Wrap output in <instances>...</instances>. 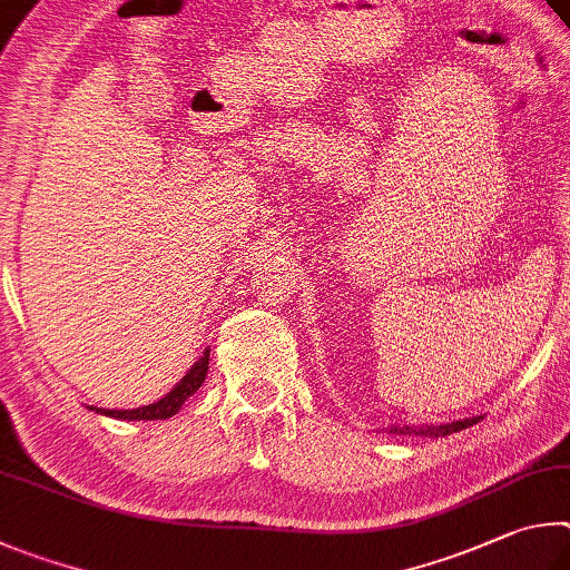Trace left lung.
Segmentation results:
<instances>
[{
	"label": "left lung",
	"mask_w": 570,
	"mask_h": 570,
	"mask_svg": "<svg viewBox=\"0 0 570 570\" xmlns=\"http://www.w3.org/2000/svg\"><path fill=\"white\" fill-rule=\"evenodd\" d=\"M481 421V415L475 417H463V421H453V423H443V425H391V433L395 435H428V438H445L458 431H465V428L475 425Z\"/></svg>",
	"instance_id": "obj_1"
}]
</instances>
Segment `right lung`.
I'll return each mask as SVG.
<instances>
[{
	"label": "right lung",
	"instance_id": "right-lung-1",
	"mask_svg": "<svg viewBox=\"0 0 570 570\" xmlns=\"http://www.w3.org/2000/svg\"><path fill=\"white\" fill-rule=\"evenodd\" d=\"M207 367H209V351H205L203 357L189 367L183 381H179L165 397H159L157 403L135 407V411H107V407H89V411H97L109 417H119V421H167V417H173L179 407H183V403L189 395H195L199 391V385H203L207 377Z\"/></svg>",
	"mask_w": 570,
	"mask_h": 570
}]
</instances>
